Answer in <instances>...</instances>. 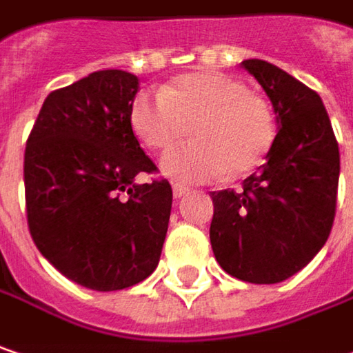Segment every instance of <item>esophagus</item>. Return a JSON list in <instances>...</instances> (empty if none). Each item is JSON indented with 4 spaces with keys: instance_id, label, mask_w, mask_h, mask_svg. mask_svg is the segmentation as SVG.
Returning <instances> with one entry per match:
<instances>
[{
    "instance_id": "esophagus-1",
    "label": "esophagus",
    "mask_w": 353,
    "mask_h": 353,
    "mask_svg": "<svg viewBox=\"0 0 353 353\" xmlns=\"http://www.w3.org/2000/svg\"><path fill=\"white\" fill-rule=\"evenodd\" d=\"M188 192H190V190H188V188H183V185H174V199H181V197L185 196V194H188Z\"/></svg>"
}]
</instances>
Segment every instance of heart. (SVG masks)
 <instances>
[{
	"instance_id": "heart-1",
	"label": "heart",
	"mask_w": 353,
	"mask_h": 353,
	"mask_svg": "<svg viewBox=\"0 0 353 353\" xmlns=\"http://www.w3.org/2000/svg\"><path fill=\"white\" fill-rule=\"evenodd\" d=\"M132 128L152 150L172 148L192 128L196 139L159 163L163 176L177 181L245 176L261 165L276 137L270 103L241 79L212 70L179 75L165 90L139 92Z\"/></svg>"
}]
</instances>
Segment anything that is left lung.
Wrapping results in <instances>:
<instances>
[{"mask_svg": "<svg viewBox=\"0 0 353 353\" xmlns=\"http://www.w3.org/2000/svg\"><path fill=\"white\" fill-rule=\"evenodd\" d=\"M272 101L278 134L239 192H212L210 241L223 272L250 283L298 274L332 232L340 150L321 97L263 59H245Z\"/></svg>", "mask_w": 353, "mask_h": 353, "instance_id": "left-lung-1", "label": "left lung"}]
</instances>
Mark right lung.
<instances>
[{"mask_svg":"<svg viewBox=\"0 0 353 353\" xmlns=\"http://www.w3.org/2000/svg\"><path fill=\"white\" fill-rule=\"evenodd\" d=\"M139 79L90 73L46 97L26 145L32 238L57 272L95 292L154 274L172 214V185L135 183L154 161L132 130Z\"/></svg>","mask_w":353,"mask_h":353,"instance_id":"obj_1","label":"right lung"}]
</instances>
